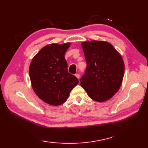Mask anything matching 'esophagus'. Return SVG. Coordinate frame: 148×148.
Returning <instances> with one entry per match:
<instances>
[{
	"instance_id": "34e87169",
	"label": "esophagus",
	"mask_w": 148,
	"mask_h": 148,
	"mask_svg": "<svg viewBox=\"0 0 148 148\" xmlns=\"http://www.w3.org/2000/svg\"><path fill=\"white\" fill-rule=\"evenodd\" d=\"M75 76H76L78 79H79V77H80V76H79V74H75Z\"/></svg>"
}]
</instances>
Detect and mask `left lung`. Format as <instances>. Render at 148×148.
Returning <instances> with one entry per match:
<instances>
[{
	"label": "left lung",
	"mask_w": 148,
	"mask_h": 148,
	"mask_svg": "<svg viewBox=\"0 0 148 148\" xmlns=\"http://www.w3.org/2000/svg\"><path fill=\"white\" fill-rule=\"evenodd\" d=\"M87 67L80 85L91 99L102 102L111 99L122 84L125 64L122 56L109 42H81Z\"/></svg>",
	"instance_id": "1"
}]
</instances>
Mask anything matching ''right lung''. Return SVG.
<instances>
[{"mask_svg": "<svg viewBox=\"0 0 148 148\" xmlns=\"http://www.w3.org/2000/svg\"><path fill=\"white\" fill-rule=\"evenodd\" d=\"M70 46V42L46 45L34 56L30 64L29 76L34 92L49 105L64 103L79 83L67 71L64 56Z\"/></svg>", "mask_w": 148, "mask_h": 148, "instance_id": "1", "label": "right lung"}]
</instances>
